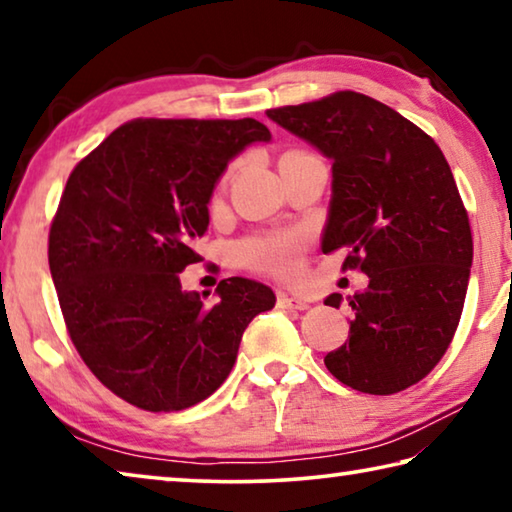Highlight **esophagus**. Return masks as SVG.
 <instances>
[{
  "label": "esophagus",
  "mask_w": 512,
  "mask_h": 512,
  "mask_svg": "<svg viewBox=\"0 0 512 512\" xmlns=\"http://www.w3.org/2000/svg\"><path fill=\"white\" fill-rule=\"evenodd\" d=\"M277 307L289 309V311H305L309 305L300 298H291L289 293H280V296H277Z\"/></svg>",
  "instance_id": "1"
}]
</instances>
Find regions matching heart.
I'll return each instance as SVG.
<instances>
[{"instance_id": "b5f03b06", "label": "heart", "mask_w": 512, "mask_h": 512, "mask_svg": "<svg viewBox=\"0 0 512 512\" xmlns=\"http://www.w3.org/2000/svg\"><path fill=\"white\" fill-rule=\"evenodd\" d=\"M241 262L271 271L277 275H291L300 264L302 255V237L298 235H273L246 241L239 248Z\"/></svg>"}]
</instances>
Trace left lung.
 Here are the masks:
<instances>
[{
    "instance_id": "left-lung-1",
    "label": "left lung",
    "mask_w": 512,
    "mask_h": 512,
    "mask_svg": "<svg viewBox=\"0 0 512 512\" xmlns=\"http://www.w3.org/2000/svg\"><path fill=\"white\" fill-rule=\"evenodd\" d=\"M266 115L332 162L323 253L348 248L343 266L370 280L348 298L350 341L327 354V370L370 395L418 384L454 339L472 268L470 221L443 151L359 92ZM341 302V293L325 298Z\"/></svg>"
}]
</instances>
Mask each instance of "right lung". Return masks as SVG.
<instances>
[{
    "mask_svg": "<svg viewBox=\"0 0 512 512\" xmlns=\"http://www.w3.org/2000/svg\"><path fill=\"white\" fill-rule=\"evenodd\" d=\"M255 142H271L257 119H137L67 180L49 232L60 309L85 366L144 411L210 397L250 320L275 307L273 289L248 277L221 280L212 307L178 277L201 259L216 183Z\"/></svg>",
    "mask_w": 512,
    "mask_h": 512,
    "instance_id": "right-lung-1",
    "label": "right lung"
}]
</instances>
